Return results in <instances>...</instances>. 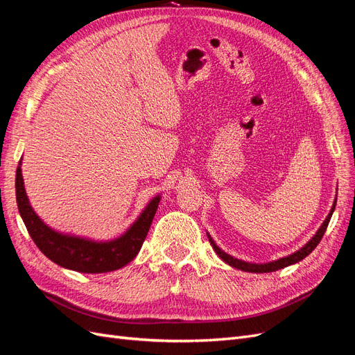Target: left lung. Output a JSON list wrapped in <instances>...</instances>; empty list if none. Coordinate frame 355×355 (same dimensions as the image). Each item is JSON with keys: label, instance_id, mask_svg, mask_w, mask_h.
Wrapping results in <instances>:
<instances>
[{"label": "left lung", "instance_id": "left-lung-1", "mask_svg": "<svg viewBox=\"0 0 355 355\" xmlns=\"http://www.w3.org/2000/svg\"><path fill=\"white\" fill-rule=\"evenodd\" d=\"M335 206H336V201L333 202V207H331V210H330V213H329V216L326 218V220L323 222V225H321L320 230L317 231V234L302 247V249L297 250V252L293 253V254H290V256H287V257H282V259L270 262V263H249V262H244V261H240V259H235V257H232V256L227 254L225 252H222V250L219 249V247H218L216 244H214V241L211 240V237H210L209 234H207V237H209V241H210L211 247L214 249V252H216L218 256L220 257V259L227 262L228 265H231V266H234V268H237V270L247 271V272H272V271L282 270V268H286V266H288V265H293V263H296V262H299V261H302L304 257H306L311 252H313V250L315 249V247L318 245V243L321 241V239H323V235H324L326 230H327V225H329V222H330L333 210H335Z\"/></svg>", "mask_w": 355, "mask_h": 355}]
</instances>
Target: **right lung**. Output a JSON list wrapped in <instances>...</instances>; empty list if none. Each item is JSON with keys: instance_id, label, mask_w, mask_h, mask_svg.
Here are the masks:
<instances>
[{"instance_id": "right-lung-1", "label": "right lung", "mask_w": 355, "mask_h": 355, "mask_svg": "<svg viewBox=\"0 0 355 355\" xmlns=\"http://www.w3.org/2000/svg\"><path fill=\"white\" fill-rule=\"evenodd\" d=\"M16 201L31 239L50 261L72 271L101 274L120 270L135 259L151 228L159 196L148 204V207L130 230L120 239L108 243H94L78 237H69V235H63L49 228L29 206L20 166L16 170Z\"/></svg>"}]
</instances>
